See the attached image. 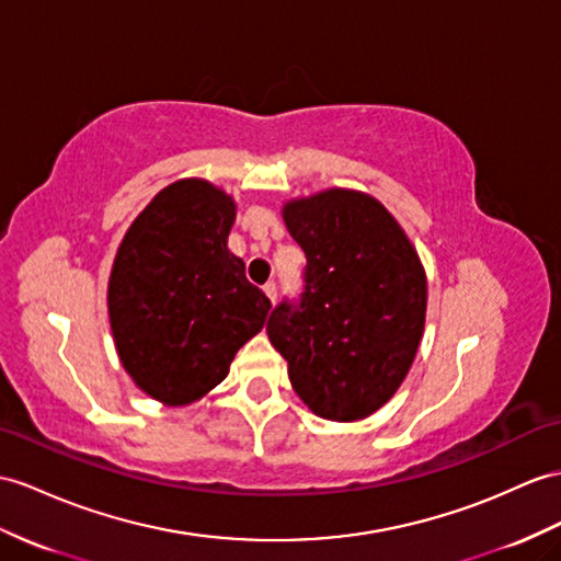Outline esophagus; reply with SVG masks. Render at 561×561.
Listing matches in <instances>:
<instances>
[{"mask_svg": "<svg viewBox=\"0 0 561 561\" xmlns=\"http://www.w3.org/2000/svg\"><path fill=\"white\" fill-rule=\"evenodd\" d=\"M264 293H266V297L271 299V302H276V297H278V285L273 283V280H268V283L264 285Z\"/></svg>", "mask_w": 561, "mask_h": 561, "instance_id": "obj_1", "label": "esophagus"}]
</instances>
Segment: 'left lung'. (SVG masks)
Wrapping results in <instances>:
<instances>
[{"label":"left lung","instance_id":"obj_1","mask_svg":"<svg viewBox=\"0 0 561 561\" xmlns=\"http://www.w3.org/2000/svg\"><path fill=\"white\" fill-rule=\"evenodd\" d=\"M307 266L302 293L271 311L266 333L313 414L357 421L383 407L414 362L426 273L383 204L325 190L283 209Z\"/></svg>","mask_w":561,"mask_h":561}]
</instances>
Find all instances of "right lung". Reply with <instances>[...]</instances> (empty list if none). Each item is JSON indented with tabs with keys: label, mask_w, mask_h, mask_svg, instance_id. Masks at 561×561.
<instances>
[{
	"label": "right lung",
	"mask_w": 561,
	"mask_h": 561,
	"mask_svg": "<svg viewBox=\"0 0 561 561\" xmlns=\"http://www.w3.org/2000/svg\"><path fill=\"white\" fill-rule=\"evenodd\" d=\"M233 221V199L190 178L163 187L118 248L108 278L118 357L163 404H190L216 388L266 323L268 297L226 248Z\"/></svg>",
	"instance_id": "add662e5"
}]
</instances>
